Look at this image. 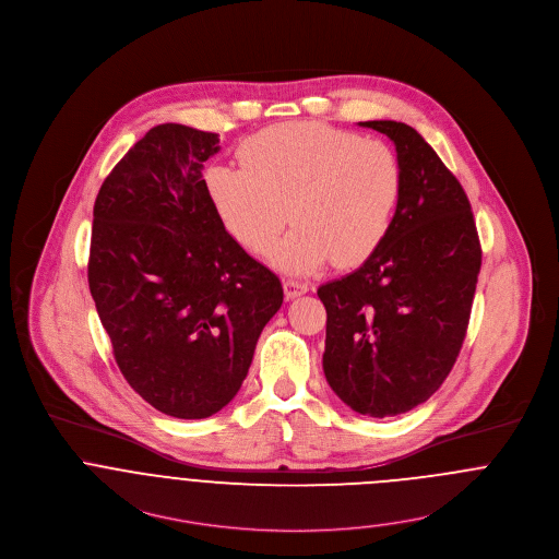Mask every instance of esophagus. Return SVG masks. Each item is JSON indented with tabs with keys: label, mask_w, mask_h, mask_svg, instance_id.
I'll return each mask as SVG.
<instances>
[{
	"label": "esophagus",
	"mask_w": 559,
	"mask_h": 559,
	"mask_svg": "<svg viewBox=\"0 0 559 559\" xmlns=\"http://www.w3.org/2000/svg\"><path fill=\"white\" fill-rule=\"evenodd\" d=\"M307 290H309L307 284L295 282V280H284V295H286V299H297V297L305 295Z\"/></svg>",
	"instance_id": "obj_1"
}]
</instances>
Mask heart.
I'll return each instance as SVG.
<instances>
[{
	"instance_id": "1",
	"label": "heart",
	"mask_w": 559,
	"mask_h": 559,
	"mask_svg": "<svg viewBox=\"0 0 559 559\" xmlns=\"http://www.w3.org/2000/svg\"><path fill=\"white\" fill-rule=\"evenodd\" d=\"M243 168L215 164L204 183L224 228L248 252H271L282 230H295L273 262L309 275L326 262L358 266L391 233L404 192L395 150L378 139L320 121H295L250 136Z\"/></svg>"
}]
</instances>
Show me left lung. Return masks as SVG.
Here are the masks:
<instances>
[{
	"label": "left lung",
	"mask_w": 559,
	"mask_h": 559,
	"mask_svg": "<svg viewBox=\"0 0 559 559\" xmlns=\"http://www.w3.org/2000/svg\"><path fill=\"white\" fill-rule=\"evenodd\" d=\"M386 134L404 192L380 250L318 288L326 307L322 367L358 414L397 416L427 402L465 340L480 273V241L457 177L402 121H360Z\"/></svg>",
	"instance_id": "1"
}]
</instances>
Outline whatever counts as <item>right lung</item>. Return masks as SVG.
<instances>
[{"instance_id":"obj_1","label":"right lung","mask_w":559,"mask_h":559,"mask_svg":"<svg viewBox=\"0 0 559 559\" xmlns=\"http://www.w3.org/2000/svg\"><path fill=\"white\" fill-rule=\"evenodd\" d=\"M219 136L152 128L94 204L90 290L128 384L175 418H206L241 389L282 282L224 228L203 164Z\"/></svg>"}]
</instances>
